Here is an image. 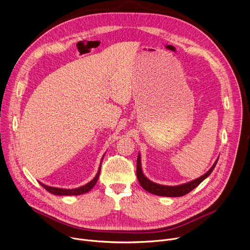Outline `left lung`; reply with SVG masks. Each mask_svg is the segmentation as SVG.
<instances>
[{"instance_id": "1", "label": "left lung", "mask_w": 250, "mask_h": 250, "mask_svg": "<svg viewBox=\"0 0 250 250\" xmlns=\"http://www.w3.org/2000/svg\"><path fill=\"white\" fill-rule=\"evenodd\" d=\"M140 158H141L140 153H138V155H137V165H136V176H137L139 184L141 185L142 188L146 190L148 193H151V194L157 195V196H161V197H181V196H184V195L188 194L189 192L194 190L197 186H199L206 179V178H208L210 175V173L212 172L213 169H215V167L217 165V162L219 160V158H217V160L215 161V163L212 164V166L208 169V171H207L201 177L197 178V179L192 180V181L187 182V183H184V184H181V185L167 186V185L157 184V183L152 182L151 180L148 179V178L144 174V172H142Z\"/></svg>"}]
</instances>
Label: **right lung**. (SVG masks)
<instances>
[{"mask_svg": "<svg viewBox=\"0 0 250 250\" xmlns=\"http://www.w3.org/2000/svg\"><path fill=\"white\" fill-rule=\"evenodd\" d=\"M105 154V153H104ZM104 154L103 155L102 157V160H101V163H100V166H99V169H98V172L96 174V176L93 178V179L88 182L87 184L81 186V187H78V188H75V189H62V188H57V187H51V186H48V185H45L42 182H40V184L45 189L47 190L49 193L53 194V195H56V196H77V195H82V194H85V193H88L97 183L98 179H99V176H100V171H101V165H102V161L104 159Z\"/></svg>", "mask_w": 250, "mask_h": 250, "instance_id": "1", "label": "right lung"}]
</instances>
